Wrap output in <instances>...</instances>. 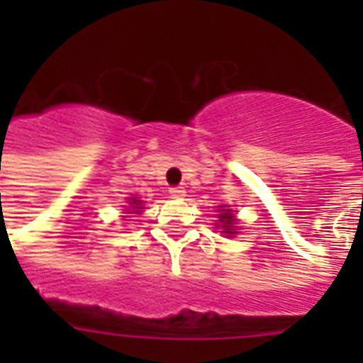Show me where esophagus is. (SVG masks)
<instances>
[{"label":"esophagus","instance_id":"34e87169","mask_svg":"<svg viewBox=\"0 0 363 363\" xmlns=\"http://www.w3.org/2000/svg\"><path fill=\"white\" fill-rule=\"evenodd\" d=\"M169 194H171V198L182 199L184 196H186V190H184L182 186H173V188H169Z\"/></svg>","mask_w":363,"mask_h":363}]
</instances>
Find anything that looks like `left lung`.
Segmentation results:
<instances>
[{"label": "left lung", "instance_id": "left-lung-1", "mask_svg": "<svg viewBox=\"0 0 363 363\" xmlns=\"http://www.w3.org/2000/svg\"><path fill=\"white\" fill-rule=\"evenodd\" d=\"M218 218H220L222 224H224V226H222V228H224V230H226V232H224V233H233L232 232V228H233L232 226V224H233V215H232V213H230V211H226V213L218 216Z\"/></svg>", "mask_w": 363, "mask_h": 363}]
</instances>
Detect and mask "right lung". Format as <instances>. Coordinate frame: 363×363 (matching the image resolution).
Returning <instances> with one entry per match:
<instances>
[{
	"label": "right lung",
	"mask_w": 363,
	"mask_h": 363,
	"mask_svg": "<svg viewBox=\"0 0 363 363\" xmlns=\"http://www.w3.org/2000/svg\"><path fill=\"white\" fill-rule=\"evenodd\" d=\"M131 201H133V203H137V199H131Z\"/></svg>",
	"instance_id": "1"
}]
</instances>
